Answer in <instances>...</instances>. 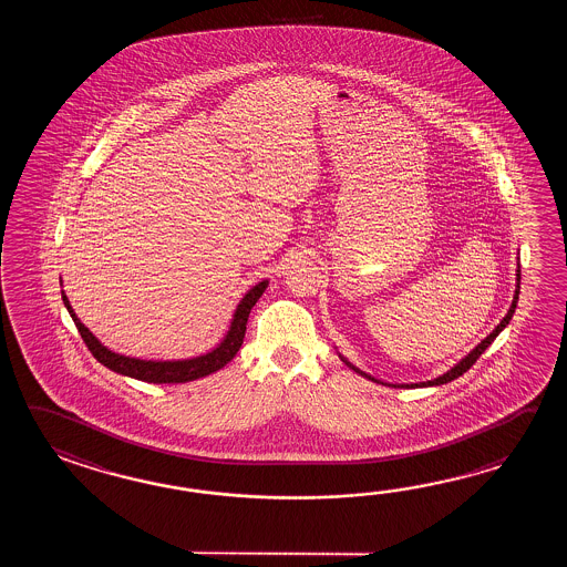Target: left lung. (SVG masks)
Instances as JSON below:
<instances>
[{
	"mask_svg": "<svg viewBox=\"0 0 567 567\" xmlns=\"http://www.w3.org/2000/svg\"><path fill=\"white\" fill-rule=\"evenodd\" d=\"M518 289H520V266L517 267V286H515V296H513V301H511V308H508V312H506L505 318H503V320H501V324L496 326V328H494L493 332H491V334H488V337L484 338V340H482V342H481V344H478V347H474V349H472L471 352H468V354H466V357H464V359H462V361L456 362V364H454V367H452V369H450V371H446V373H444V374H440V377H435V379H432V381H422V383H411V385H391V386H408V389H410V386H413V389H415V386L444 385V383H450V381H454V379H458L460 374L466 373V371H468V369H471L472 364H474V362H476V359H478V357H481L482 352H484V350L488 349V347H491V344H493L494 338L498 337V334H501V332H503V330H505L506 324H508V322H511V318H513V313H515V308H517ZM338 357H340V361L344 362V364H347V367H349V369H352V371H354V373L362 374V377H364V379H369V381H374V383H381V381H379V379H374V377H371V374H367V373H364V371H361V369H357V367H354V364H352V362L347 361V359H344V357H342V354H338Z\"/></svg>",
	"mask_w": 567,
	"mask_h": 567,
	"instance_id": "1",
	"label": "left lung"
}]
</instances>
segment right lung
<instances>
[{
	"label": "right lung",
	"instance_id": "add662e5",
	"mask_svg": "<svg viewBox=\"0 0 567 567\" xmlns=\"http://www.w3.org/2000/svg\"><path fill=\"white\" fill-rule=\"evenodd\" d=\"M267 286H269V279H264V281L255 284L254 288L243 296L237 310L233 313V320H230L227 334L218 342L215 349L208 350V352L200 354V357L182 359V361H147V359L125 357V354H120L115 350L107 349L81 322V318L74 313L73 306H71V301L66 298L64 289H62V301H64L66 310L71 313L74 324L79 328L81 337L85 340L86 347L93 352L96 361L101 362L103 367L111 369L113 373L132 377V379H137V381H145V383L162 385V383H188V381L203 379L206 374L217 373L227 362L233 361V357L241 349L245 330H247V318L251 313V308L264 296Z\"/></svg>",
	"mask_w": 567,
	"mask_h": 567
}]
</instances>
